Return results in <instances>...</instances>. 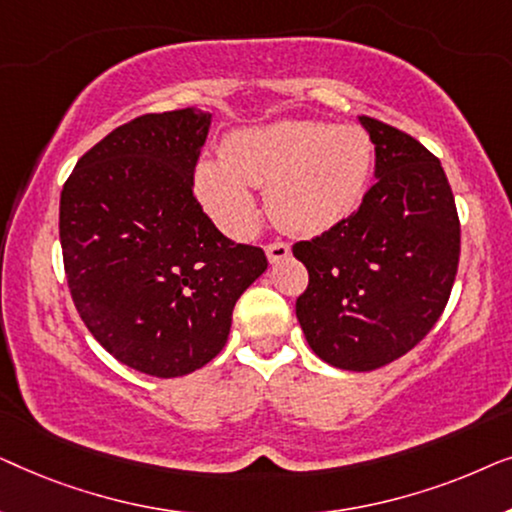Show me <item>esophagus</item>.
<instances>
[{"label": "esophagus", "mask_w": 512, "mask_h": 512, "mask_svg": "<svg viewBox=\"0 0 512 512\" xmlns=\"http://www.w3.org/2000/svg\"><path fill=\"white\" fill-rule=\"evenodd\" d=\"M265 254H268L270 263H279L291 256V247L286 242H270L268 247H265Z\"/></svg>", "instance_id": "obj_1"}]
</instances>
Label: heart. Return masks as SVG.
Wrapping results in <instances>:
<instances>
[{"label": "heart", "instance_id": "obj_1", "mask_svg": "<svg viewBox=\"0 0 512 512\" xmlns=\"http://www.w3.org/2000/svg\"><path fill=\"white\" fill-rule=\"evenodd\" d=\"M373 165L366 130L284 118L230 132L221 158L195 165V191L216 226L233 237H249L258 223L251 186H268L270 216L286 233L321 235L361 207Z\"/></svg>", "mask_w": 512, "mask_h": 512}]
</instances>
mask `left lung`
<instances>
[{"instance_id":"obj_1","label":"left lung","mask_w":512,"mask_h":512,"mask_svg":"<svg viewBox=\"0 0 512 512\" xmlns=\"http://www.w3.org/2000/svg\"><path fill=\"white\" fill-rule=\"evenodd\" d=\"M375 144V184L338 226L293 244L310 284L296 317L312 352L366 373L408 354L443 314L459 268L452 188L433 153L359 116Z\"/></svg>"}]
</instances>
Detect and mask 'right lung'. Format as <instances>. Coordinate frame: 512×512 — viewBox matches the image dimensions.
I'll list each match as a JSON object with an SVG mask.
<instances>
[{"label": "right lung", "instance_id": "1", "mask_svg": "<svg viewBox=\"0 0 512 512\" xmlns=\"http://www.w3.org/2000/svg\"><path fill=\"white\" fill-rule=\"evenodd\" d=\"M212 114H144L83 153L60 195L69 293L93 338L153 377L198 370L226 345L237 298L268 268L202 212L193 172Z\"/></svg>", "mask_w": 512, "mask_h": 512}]
</instances>
